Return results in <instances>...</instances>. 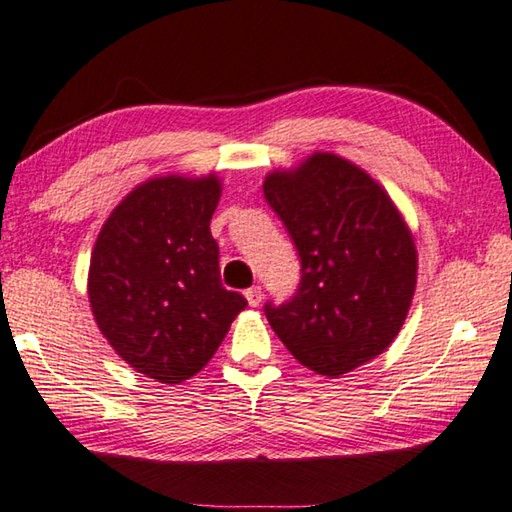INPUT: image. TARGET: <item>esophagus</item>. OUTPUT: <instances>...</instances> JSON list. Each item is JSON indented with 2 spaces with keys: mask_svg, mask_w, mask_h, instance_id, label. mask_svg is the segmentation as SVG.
Returning a JSON list of instances; mask_svg holds the SVG:
<instances>
[{
  "mask_svg": "<svg viewBox=\"0 0 512 512\" xmlns=\"http://www.w3.org/2000/svg\"><path fill=\"white\" fill-rule=\"evenodd\" d=\"M245 297L249 301V306H258L263 301V288L261 286L249 288V290H245Z\"/></svg>",
  "mask_w": 512,
  "mask_h": 512,
  "instance_id": "obj_1",
  "label": "esophagus"
}]
</instances>
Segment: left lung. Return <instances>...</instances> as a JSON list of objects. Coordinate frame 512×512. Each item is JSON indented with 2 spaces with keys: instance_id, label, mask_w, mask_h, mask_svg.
<instances>
[{
  "instance_id": "obj_1",
  "label": "left lung",
  "mask_w": 512,
  "mask_h": 512,
  "mask_svg": "<svg viewBox=\"0 0 512 512\" xmlns=\"http://www.w3.org/2000/svg\"><path fill=\"white\" fill-rule=\"evenodd\" d=\"M267 204L301 261L297 295L265 306L301 365L338 379L397 338L417 283V249L395 201L363 167L315 152L265 177Z\"/></svg>"
}]
</instances>
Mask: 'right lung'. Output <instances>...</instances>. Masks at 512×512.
<instances>
[{"label":"right lung","mask_w":512,"mask_h":512,"mask_svg":"<svg viewBox=\"0 0 512 512\" xmlns=\"http://www.w3.org/2000/svg\"><path fill=\"white\" fill-rule=\"evenodd\" d=\"M222 181L154 177L108 215L90 256L88 299L115 354L161 383L195 376L247 299L220 279L211 217Z\"/></svg>","instance_id":"obj_1"}]
</instances>
